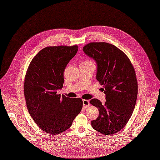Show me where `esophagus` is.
<instances>
[{"instance_id":"esophagus-1","label":"esophagus","mask_w":160,"mask_h":160,"mask_svg":"<svg viewBox=\"0 0 160 160\" xmlns=\"http://www.w3.org/2000/svg\"><path fill=\"white\" fill-rule=\"evenodd\" d=\"M83 106H84L85 108L88 107L90 105V103H89V100H83Z\"/></svg>"}]
</instances>
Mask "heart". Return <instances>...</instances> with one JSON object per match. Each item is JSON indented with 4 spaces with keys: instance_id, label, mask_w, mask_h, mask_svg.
<instances>
[{
    "instance_id": "b5f03b06",
    "label": "heart",
    "mask_w": 160,
    "mask_h": 160,
    "mask_svg": "<svg viewBox=\"0 0 160 160\" xmlns=\"http://www.w3.org/2000/svg\"><path fill=\"white\" fill-rule=\"evenodd\" d=\"M89 62V61H87V62Z\"/></svg>"
}]
</instances>
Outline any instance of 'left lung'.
Instances as JSON below:
<instances>
[{"mask_svg":"<svg viewBox=\"0 0 160 160\" xmlns=\"http://www.w3.org/2000/svg\"><path fill=\"white\" fill-rule=\"evenodd\" d=\"M83 50L96 62V79L106 95L104 103L97 98L90 100L99 112L91 125L102 134L113 135L125 127L135 107L138 82L135 69L125 53L109 43L90 42Z\"/></svg>","mask_w":160,"mask_h":160,"instance_id":"1","label":"left lung"}]
</instances>
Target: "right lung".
Segmentation results:
<instances>
[{
  "instance_id": "obj_1",
  "label": "right lung",
  "mask_w": 160,
  "mask_h": 160,
  "mask_svg": "<svg viewBox=\"0 0 160 160\" xmlns=\"http://www.w3.org/2000/svg\"><path fill=\"white\" fill-rule=\"evenodd\" d=\"M78 50L72 46H50L40 50L25 74L24 93L34 122L44 132L58 135L68 130L83 107L81 98L57 94L62 88L64 69Z\"/></svg>"
}]
</instances>
